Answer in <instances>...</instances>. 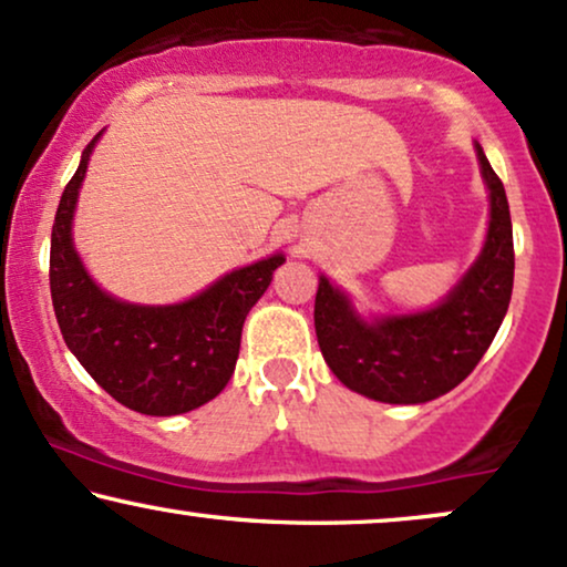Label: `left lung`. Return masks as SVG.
I'll list each match as a JSON object with an SVG mask.
<instances>
[{"mask_svg": "<svg viewBox=\"0 0 567 567\" xmlns=\"http://www.w3.org/2000/svg\"><path fill=\"white\" fill-rule=\"evenodd\" d=\"M478 147L491 189L486 248L449 298L431 311L367 324L349 298L319 279L313 327L322 357L351 391L385 404H425L478 367L513 298L515 248L504 184Z\"/></svg>", "mask_w": 567, "mask_h": 567, "instance_id": "8db88e82", "label": "left lung"}]
</instances>
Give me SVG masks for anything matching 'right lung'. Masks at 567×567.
I'll return each mask as SVG.
<instances>
[{"mask_svg": "<svg viewBox=\"0 0 567 567\" xmlns=\"http://www.w3.org/2000/svg\"><path fill=\"white\" fill-rule=\"evenodd\" d=\"M60 197L52 224L50 290L54 317L73 357L118 404L172 417L216 399L235 372L243 322L282 266V254L231 271L176 306L115 301L89 279L71 243V221L89 153Z\"/></svg>", "mask_w": 567, "mask_h": 567, "instance_id": "obj_1", "label": "right lung"}]
</instances>
